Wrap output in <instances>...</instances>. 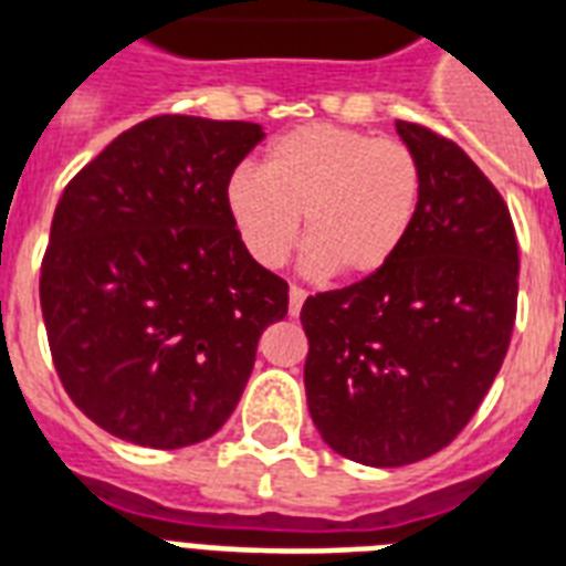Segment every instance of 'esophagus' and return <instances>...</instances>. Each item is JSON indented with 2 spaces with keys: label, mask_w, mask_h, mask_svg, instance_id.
Masks as SVG:
<instances>
[{
  "label": "esophagus",
  "mask_w": 566,
  "mask_h": 566,
  "mask_svg": "<svg viewBox=\"0 0 566 566\" xmlns=\"http://www.w3.org/2000/svg\"><path fill=\"white\" fill-rule=\"evenodd\" d=\"M304 301H306V289H301V286L289 289V315L301 313Z\"/></svg>",
  "instance_id": "esophagus-1"
}]
</instances>
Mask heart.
<instances>
[{
	"label": "heart",
	"instance_id": "heart-1",
	"mask_svg": "<svg viewBox=\"0 0 566 566\" xmlns=\"http://www.w3.org/2000/svg\"><path fill=\"white\" fill-rule=\"evenodd\" d=\"M422 200V168L396 138L310 124L271 144L262 174L239 168L223 206L262 269L292 256L304 218L306 271L345 280L378 274L405 248Z\"/></svg>",
	"mask_w": 566,
	"mask_h": 566
}]
</instances>
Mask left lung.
Returning a JSON list of instances; mask_svg holds the SVG:
<instances>
[{
  "instance_id": "8db88e82",
  "label": "left lung",
  "mask_w": 566,
  "mask_h": 566,
  "mask_svg": "<svg viewBox=\"0 0 566 566\" xmlns=\"http://www.w3.org/2000/svg\"><path fill=\"white\" fill-rule=\"evenodd\" d=\"M422 168L405 248L371 277L306 297V405L322 440L405 467L467 428L502 369L520 253L505 200L449 138L396 124Z\"/></svg>"
}]
</instances>
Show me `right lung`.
<instances>
[{
    "label": "right lung",
    "mask_w": 566,
    "mask_h": 566,
    "mask_svg": "<svg viewBox=\"0 0 566 566\" xmlns=\"http://www.w3.org/2000/svg\"><path fill=\"white\" fill-rule=\"evenodd\" d=\"M260 124L188 115L126 129L52 214L41 310L73 405L150 449L209 440L239 405L286 280L239 242L223 188Z\"/></svg>",
    "instance_id": "obj_1"
}]
</instances>
